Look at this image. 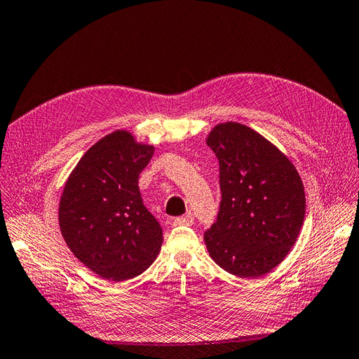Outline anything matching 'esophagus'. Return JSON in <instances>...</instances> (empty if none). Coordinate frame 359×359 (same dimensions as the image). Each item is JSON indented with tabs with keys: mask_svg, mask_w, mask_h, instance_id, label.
<instances>
[{
	"mask_svg": "<svg viewBox=\"0 0 359 359\" xmlns=\"http://www.w3.org/2000/svg\"><path fill=\"white\" fill-rule=\"evenodd\" d=\"M191 224H193V217H191V214L177 217V219L173 220V226H191Z\"/></svg>",
	"mask_w": 359,
	"mask_h": 359,
	"instance_id": "obj_1",
	"label": "esophagus"
}]
</instances>
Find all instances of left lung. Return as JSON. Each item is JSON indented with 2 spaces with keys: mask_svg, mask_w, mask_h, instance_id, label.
<instances>
[{
  "mask_svg": "<svg viewBox=\"0 0 359 359\" xmlns=\"http://www.w3.org/2000/svg\"><path fill=\"white\" fill-rule=\"evenodd\" d=\"M206 144L219 158L222 193L217 220L203 233L208 253L233 276H264L299 235L306 214L302 181L290 160L247 126H215Z\"/></svg>",
  "mask_w": 359,
  "mask_h": 359,
  "instance_id": "obj_1",
  "label": "left lung"
}]
</instances>
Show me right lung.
I'll return each mask as SVG.
<instances>
[{
  "label": "right lung",
  "mask_w": 359,
  "mask_h": 359,
  "mask_svg": "<svg viewBox=\"0 0 359 359\" xmlns=\"http://www.w3.org/2000/svg\"><path fill=\"white\" fill-rule=\"evenodd\" d=\"M153 154L154 147L116 130L86 151L64 187L61 233L72 253L103 278L136 277L160 252L163 231L137 184Z\"/></svg>",
  "instance_id": "obj_1"
}]
</instances>
